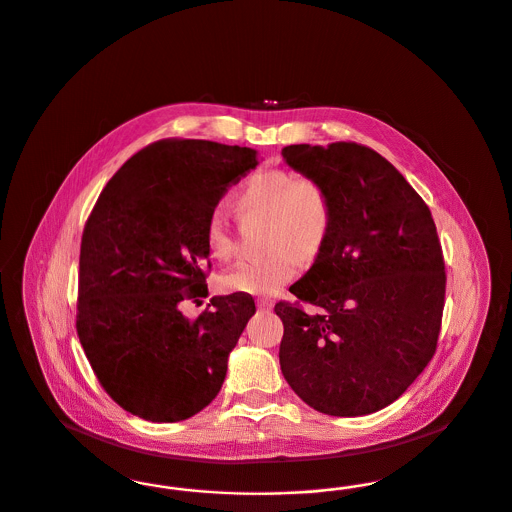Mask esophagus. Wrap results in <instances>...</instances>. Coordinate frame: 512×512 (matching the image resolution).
Segmentation results:
<instances>
[{
  "instance_id": "1",
  "label": "esophagus",
  "mask_w": 512,
  "mask_h": 512,
  "mask_svg": "<svg viewBox=\"0 0 512 512\" xmlns=\"http://www.w3.org/2000/svg\"><path fill=\"white\" fill-rule=\"evenodd\" d=\"M257 307H259L261 311H270V309L274 307V301L268 299V297H259V299H257Z\"/></svg>"
}]
</instances>
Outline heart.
Here are the masks:
<instances>
[{
  "label": "heart",
  "mask_w": 512,
  "mask_h": 512,
  "mask_svg": "<svg viewBox=\"0 0 512 512\" xmlns=\"http://www.w3.org/2000/svg\"><path fill=\"white\" fill-rule=\"evenodd\" d=\"M236 217L244 224L267 220V255L244 259L222 272L224 292L270 295L297 274L301 259L315 261L334 228V199L322 180L292 169H267L251 174L232 195ZM205 244L220 261L238 253L234 222L213 209L205 222Z\"/></svg>",
  "instance_id": "heart-1"
}]
</instances>
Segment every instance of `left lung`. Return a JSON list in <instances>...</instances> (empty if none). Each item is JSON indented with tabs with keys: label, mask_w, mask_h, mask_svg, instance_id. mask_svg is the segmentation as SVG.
Here are the masks:
<instances>
[{
	"label": "left lung",
	"mask_w": 512,
	"mask_h": 512,
	"mask_svg": "<svg viewBox=\"0 0 512 512\" xmlns=\"http://www.w3.org/2000/svg\"><path fill=\"white\" fill-rule=\"evenodd\" d=\"M286 163L334 199V228L309 272L274 311L284 322L282 374L318 413L388 407L438 347L445 263L436 222L403 174L370 147L288 146ZM317 306L309 314L302 303Z\"/></svg>",
	"instance_id": "1"
}]
</instances>
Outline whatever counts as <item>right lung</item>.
Listing matches in <instances>:
<instances>
[{
  "label": "right lung",
  "instance_id": "1",
  "mask_svg": "<svg viewBox=\"0 0 512 512\" xmlns=\"http://www.w3.org/2000/svg\"><path fill=\"white\" fill-rule=\"evenodd\" d=\"M259 165L251 147L167 138L132 155L86 220L76 332L101 388L124 411L178 422L220 391L230 351L255 315L249 293H207L205 222L232 184Z\"/></svg>",
  "mask_w": 512,
  "mask_h": 512
}]
</instances>
